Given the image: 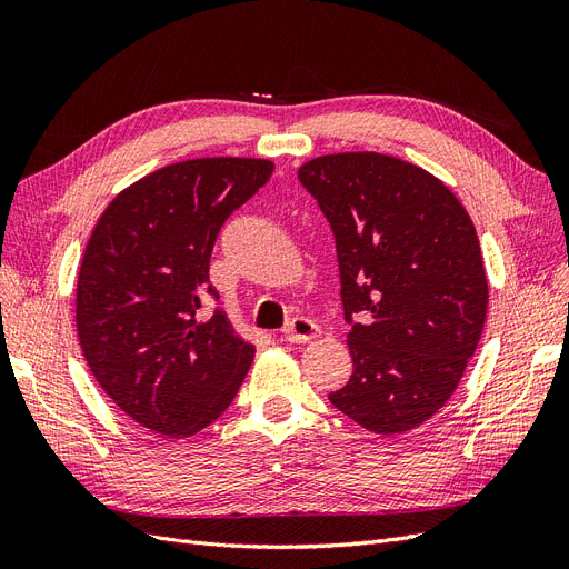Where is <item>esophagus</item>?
<instances>
[{"label":"esophagus","instance_id":"esophagus-1","mask_svg":"<svg viewBox=\"0 0 569 569\" xmlns=\"http://www.w3.org/2000/svg\"><path fill=\"white\" fill-rule=\"evenodd\" d=\"M320 335V327L308 318H295L284 330V339L291 343H306Z\"/></svg>","mask_w":569,"mask_h":569}]
</instances>
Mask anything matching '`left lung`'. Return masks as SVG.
Wrapping results in <instances>:
<instances>
[{"label": "left lung", "instance_id": "1", "mask_svg": "<svg viewBox=\"0 0 569 569\" xmlns=\"http://www.w3.org/2000/svg\"><path fill=\"white\" fill-rule=\"evenodd\" d=\"M299 180L332 228L351 322L353 372L330 401L375 435L416 429L451 399L485 330L472 220L439 178L387 153L318 157Z\"/></svg>", "mask_w": 569, "mask_h": 569}]
</instances>
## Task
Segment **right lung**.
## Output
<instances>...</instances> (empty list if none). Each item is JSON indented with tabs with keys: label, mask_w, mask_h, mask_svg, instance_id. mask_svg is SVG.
I'll list each match as a JSON object with an SVG mask.
<instances>
[{
	"label": "right lung",
	"mask_w": 569,
	"mask_h": 569,
	"mask_svg": "<svg viewBox=\"0 0 569 569\" xmlns=\"http://www.w3.org/2000/svg\"><path fill=\"white\" fill-rule=\"evenodd\" d=\"M274 170L266 159L170 163L126 187L84 249L76 322L99 387L134 422L192 437L242 387L253 347L222 311L203 316L220 228Z\"/></svg>",
	"instance_id": "obj_1"
}]
</instances>
